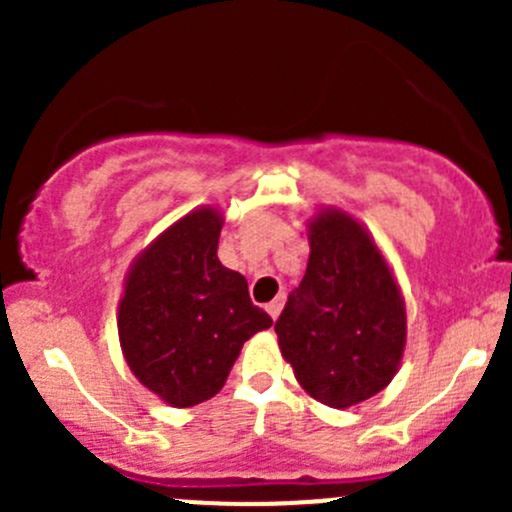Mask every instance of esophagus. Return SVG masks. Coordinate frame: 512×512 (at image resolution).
Segmentation results:
<instances>
[{"mask_svg": "<svg viewBox=\"0 0 512 512\" xmlns=\"http://www.w3.org/2000/svg\"><path fill=\"white\" fill-rule=\"evenodd\" d=\"M282 307H285V294H280V297H275L270 304H267V314H270L272 319H277L280 317Z\"/></svg>", "mask_w": 512, "mask_h": 512, "instance_id": "34e87169", "label": "esophagus"}]
</instances>
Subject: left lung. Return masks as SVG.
<instances>
[{"instance_id": "obj_1", "label": "left lung", "mask_w": 512, "mask_h": 512, "mask_svg": "<svg viewBox=\"0 0 512 512\" xmlns=\"http://www.w3.org/2000/svg\"><path fill=\"white\" fill-rule=\"evenodd\" d=\"M307 237V272L277 319V342L312 399L349 409L386 389L399 371L404 294L374 237L344 210L312 215Z\"/></svg>"}]
</instances>
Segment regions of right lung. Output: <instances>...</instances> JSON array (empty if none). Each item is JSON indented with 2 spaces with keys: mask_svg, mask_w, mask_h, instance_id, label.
Masks as SVG:
<instances>
[{
  "mask_svg": "<svg viewBox=\"0 0 512 512\" xmlns=\"http://www.w3.org/2000/svg\"><path fill=\"white\" fill-rule=\"evenodd\" d=\"M223 213L190 210L133 260L118 302V339L133 376L175 409L225 386L242 344L272 327L247 280L218 260Z\"/></svg>",
  "mask_w": 512,
  "mask_h": 512,
  "instance_id": "right-lung-1",
  "label": "right lung"
}]
</instances>
